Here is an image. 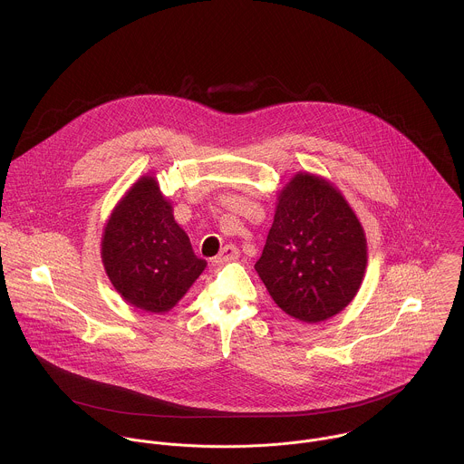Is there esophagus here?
Here are the masks:
<instances>
[{
	"instance_id": "esophagus-1",
	"label": "esophagus",
	"mask_w": 464,
	"mask_h": 464,
	"mask_svg": "<svg viewBox=\"0 0 464 464\" xmlns=\"http://www.w3.org/2000/svg\"><path fill=\"white\" fill-rule=\"evenodd\" d=\"M239 256H241V252H239V248H237V246H234V245H227V246L221 250V254L214 259V265H225V263L236 261Z\"/></svg>"
}]
</instances>
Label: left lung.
<instances>
[{"instance_id": "left-lung-1", "label": "left lung", "mask_w": 464, "mask_h": 464, "mask_svg": "<svg viewBox=\"0 0 464 464\" xmlns=\"http://www.w3.org/2000/svg\"><path fill=\"white\" fill-rule=\"evenodd\" d=\"M366 266V234L343 193L322 175L295 173L276 193L256 265L273 302L298 322H325L355 298Z\"/></svg>"}]
</instances>
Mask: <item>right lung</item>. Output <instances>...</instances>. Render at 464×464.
I'll list each match as a JSON object with an SVG mask.
<instances>
[{"mask_svg":"<svg viewBox=\"0 0 464 464\" xmlns=\"http://www.w3.org/2000/svg\"><path fill=\"white\" fill-rule=\"evenodd\" d=\"M102 263L120 296L153 314L171 311L207 267L153 173L139 177L114 205L102 234Z\"/></svg>","mask_w":464,"mask_h":464,"instance_id":"right-lung-1","label":"right lung"}]
</instances>
